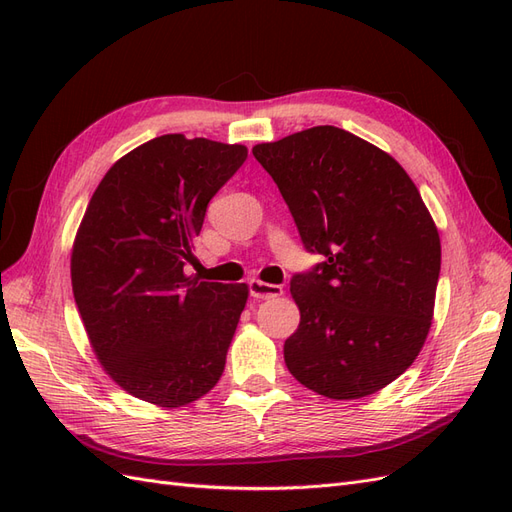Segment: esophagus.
Returning a JSON list of instances; mask_svg holds the SVG:
<instances>
[{"label": "esophagus", "instance_id": "34e87169", "mask_svg": "<svg viewBox=\"0 0 512 512\" xmlns=\"http://www.w3.org/2000/svg\"><path fill=\"white\" fill-rule=\"evenodd\" d=\"M250 294L254 299H277L284 294V288L277 284H267L262 280H250Z\"/></svg>", "mask_w": 512, "mask_h": 512}]
</instances>
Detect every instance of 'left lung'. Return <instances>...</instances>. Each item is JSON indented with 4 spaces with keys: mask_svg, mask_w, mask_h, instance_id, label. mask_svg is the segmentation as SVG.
I'll return each mask as SVG.
<instances>
[{
    "mask_svg": "<svg viewBox=\"0 0 512 512\" xmlns=\"http://www.w3.org/2000/svg\"><path fill=\"white\" fill-rule=\"evenodd\" d=\"M252 153L324 256L290 282L301 320L284 344L288 371L329 399L378 393L414 363L433 320L442 250L421 192L393 156L335 126Z\"/></svg>",
    "mask_w": 512,
    "mask_h": 512,
    "instance_id": "obj_1",
    "label": "left lung"
}]
</instances>
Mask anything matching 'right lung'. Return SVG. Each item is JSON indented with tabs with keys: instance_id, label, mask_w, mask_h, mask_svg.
Returning <instances> with one entry per match:
<instances>
[{
	"instance_id": "1",
	"label": "right lung",
	"mask_w": 512,
	"mask_h": 512,
	"mask_svg": "<svg viewBox=\"0 0 512 512\" xmlns=\"http://www.w3.org/2000/svg\"><path fill=\"white\" fill-rule=\"evenodd\" d=\"M245 158V145L151 138L108 168L76 230L70 277L91 350L147 404L188 406L222 378L250 288L183 269L198 262L209 200Z\"/></svg>"
}]
</instances>
